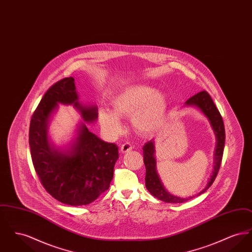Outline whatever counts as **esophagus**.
<instances>
[{
  "mask_svg": "<svg viewBox=\"0 0 252 252\" xmlns=\"http://www.w3.org/2000/svg\"><path fill=\"white\" fill-rule=\"evenodd\" d=\"M132 149H133V147H132L131 144L126 143V144H124L121 146L120 151L122 153H127V152L131 151Z\"/></svg>",
  "mask_w": 252,
  "mask_h": 252,
  "instance_id": "1",
  "label": "esophagus"
}]
</instances>
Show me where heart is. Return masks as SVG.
Masks as SVG:
<instances>
[{
    "label": "heart",
    "mask_w": 252,
    "mask_h": 252,
    "mask_svg": "<svg viewBox=\"0 0 252 252\" xmlns=\"http://www.w3.org/2000/svg\"><path fill=\"white\" fill-rule=\"evenodd\" d=\"M167 108L165 94L148 86L135 85L112 98L111 111L105 108L99 110V122L110 137L118 136L123 129L119 118H130L135 131L150 135L163 124Z\"/></svg>",
    "instance_id": "1"
}]
</instances>
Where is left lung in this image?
<instances>
[{
    "instance_id": "left-lung-1",
    "label": "left lung",
    "mask_w": 252,
    "mask_h": 252,
    "mask_svg": "<svg viewBox=\"0 0 252 252\" xmlns=\"http://www.w3.org/2000/svg\"><path fill=\"white\" fill-rule=\"evenodd\" d=\"M185 107H193L199 109L204 116L210 122V125L215 132L216 139V150H215V157H214V171L212 176L208 181L206 187L201 192L189 196L186 198L180 197L174 195L168 192L163 186L160 178L157 171V161L155 158V142L154 140L149 141L148 143L144 144L143 147L144 150V162L145 165V187L146 189L151 192L157 198L162 200L167 203H182L187 200H190L195 196L200 195L201 193L206 192L213 182L216 180L217 173L219 171L220 164L222 161L224 145H225V127L223 119L216 107L213 99L207 92H200L197 94L192 96L189 100L185 102Z\"/></svg>"
}]
</instances>
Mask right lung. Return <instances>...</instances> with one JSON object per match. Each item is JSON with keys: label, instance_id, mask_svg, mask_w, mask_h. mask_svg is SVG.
Masks as SVG:
<instances>
[{"label": "right lung", "instance_id": "obj_1", "mask_svg": "<svg viewBox=\"0 0 252 252\" xmlns=\"http://www.w3.org/2000/svg\"><path fill=\"white\" fill-rule=\"evenodd\" d=\"M61 103L72 105L83 116L75 138L65 147L48 139V124ZM98 118V108L79 102L73 77L53 85L42 97L30 123L29 145L36 174L45 190L61 203H92L108 190L119 158L118 147L90 131L87 124Z\"/></svg>", "mask_w": 252, "mask_h": 252}]
</instances>
